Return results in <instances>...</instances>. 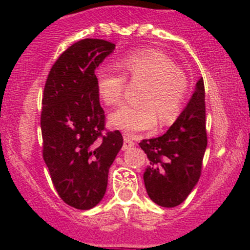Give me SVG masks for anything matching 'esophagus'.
<instances>
[{
	"label": "esophagus",
	"mask_w": 250,
	"mask_h": 250,
	"mask_svg": "<svg viewBox=\"0 0 250 250\" xmlns=\"http://www.w3.org/2000/svg\"><path fill=\"white\" fill-rule=\"evenodd\" d=\"M123 139H125V144H123V150H127V148L134 146V140H133V137L129 134V133H125L123 134Z\"/></svg>",
	"instance_id": "obj_1"
}]
</instances>
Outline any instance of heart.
Segmentation results:
<instances>
[{
	"label": "heart",
	"instance_id": "heart-1",
	"mask_svg": "<svg viewBox=\"0 0 250 250\" xmlns=\"http://www.w3.org/2000/svg\"><path fill=\"white\" fill-rule=\"evenodd\" d=\"M124 74L107 66L95 72L100 98L106 105H117L127 89V77L140 82V102L125 103L110 116V122L120 129L140 132L157 123L172 125L183 110L188 93V76L166 53L157 49H139L118 62Z\"/></svg>",
	"mask_w": 250,
	"mask_h": 250
}]
</instances>
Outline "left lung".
Instances as JSON below:
<instances>
[{
	"label": "left lung",
	"mask_w": 250,
	"mask_h": 250,
	"mask_svg": "<svg viewBox=\"0 0 250 250\" xmlns=\"http://www.w3.org/2000/svg\"><path fill=\"white\" fill-rule=\"evenodd\" d=\"M207 141L204 83L201 78L188 106L167 133L139 143L148 160L144 183L153 202L173 208L188 198L202 173Z\"/></svg>",
	"instance_id": "obj_1"
}]
</instances>
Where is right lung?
<instances>
[{
	"label": "right lung",
	"mask_w": 250,
	"mask_h": 250,
	"mask_svg": "<svg viewBox=\"0 0 250 250\" xmlns=\"http://www.w3.org/2000/svg\"><path fill=\"white\" fill-rule=\"evenodd\" d=\"M115 44L77 41L60 54L42 97V155L58 195L81 210L104 197L109 168L123 145L120 130H106L95 70Z\"/></svg>",
	"instance_id": "add662e5"
}]
</instances>
